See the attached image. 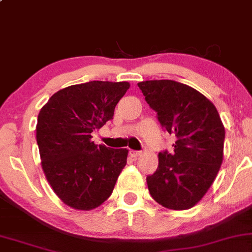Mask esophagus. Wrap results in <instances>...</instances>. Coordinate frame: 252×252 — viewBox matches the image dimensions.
<instances>
[{
    "mask_svg": "<svg viewBox=\"0 0 252 252\" xmlns=\"http://www.w3.org/2000/svg\"><path fill=\"white\" fill-rule=\"evenodd\" d=\"M129 155H130V157H131V158L136 159V158H137V157H139V155H141V151L130 150V151H129Z\"/></svg>",
    "mask_w": 252,
    "mask_h": 252,
    "instance_id": "1",
    "label": "esophagus"
}]
</instances>
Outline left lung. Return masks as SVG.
<instances>
[{"label": "left lung", "mask_w": 252, "mask_h": 252, "mask_svg": "<svg viewBox=\"0 0 252 252\" xmlns=\"http://www.w3.org/2000/svg\"><path fill=\"white\" fill-rule=\"evenodd\" d=\"M137 86L162 128L177 137L172 154L160 151L156 171L147 176L150 195L172 210L192 208L214 183L223 160L225 130L217 109L180 82L144 81Z\"/></svg>", "instance_id": "8db88e82"}]
</instances>
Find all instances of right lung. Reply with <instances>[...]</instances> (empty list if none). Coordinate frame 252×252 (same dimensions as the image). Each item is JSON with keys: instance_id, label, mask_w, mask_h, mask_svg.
Returning a JSON list of instances; mask_svg holds the SVG:
<instances>
[{"instance_id": "obj_1", "label": "right lung", "mask_w": 252, "mask_h": 252, "mask_svg": "<svg viewBox=\"0 0 252 252\" xmlns=\"http://www.w3.org/2000/svg\"><path fill=\"white\" fill-rule=\"evenodd\" d=\"M128 82L90 81L61 89L42 107L36 139L45 177L69 207L92 210L113 192L128 150L96 145L92 132L113 120Z\"/></svg>"}]
</instances>
